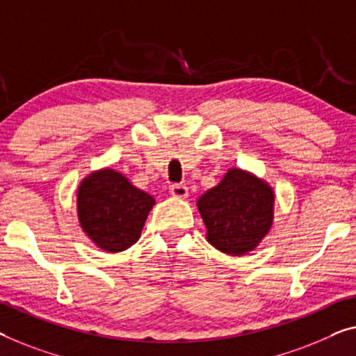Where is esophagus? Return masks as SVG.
Instances as JSON below:
<instances>
[{"instance_id": "1", "label": "esophagus", "mask_w": 356, "mask_h": 356, "mask_svg": "<svg viewBox=\"0 0 356 356\" xmlns=\"http://www.w3.org/2000/svg\"><path fill=\"white\" fill-rule=\"evenodd\" d=\"M169 192L174 196V198H179V200H184L188 196V188L185 187L184 184H174L171 185V188H169Z\"/></svg>"}]
</instances>
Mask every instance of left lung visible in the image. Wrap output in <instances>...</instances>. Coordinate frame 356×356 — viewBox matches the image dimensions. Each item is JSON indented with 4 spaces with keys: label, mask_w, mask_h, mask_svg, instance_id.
<instances>
[{
    "label": "left lung",
    "mask_w": 356,
    "mask_h": 356,
    "mask_svg": "<svg viewBox=\"0 0 356 356\" xmlns=\"http://www.w3.org/2000/svg\"><path fill=\"white\" fill-rule=\"evenodd\" d=\"M196 206L206 225V240L229 256L254 251L273 225V188L240 168H230Z\"/></svg>",
    "instance_id": "obj_1"
}]
</instances>
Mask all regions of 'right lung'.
Masks as SVG:
<instances>
[{
	"label": "right lung",
	"mask_w": 356,
	"mask_h": 356,
	"mask_svg": "<svg viewBox=\"0 0 356 356\" xmlns=\"http://www.w3.org/2000/svg\"><path fill=\"white\" fill-rule=\"evenodd\" d=\"M153 204V196L110 168L84 177L76 192L79 225L95 246L107 252L126 251L139 240Z\"/></svg>",
	"instance_id": "add662e5"
}]
</instances>
